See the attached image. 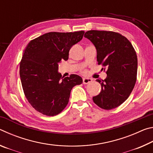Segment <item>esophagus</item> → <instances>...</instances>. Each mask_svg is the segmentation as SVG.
<instances>
[{"label":"esophagus","mask_w":153,"mask_h":153,"mask_svg":"<svg viewBox=\"0 0 153 153\" xmlns=\"http://www.w3.org/2000/svg\"><path fill=\"white\" fill-rule=\"evenodd\" d=\"M92 81V79L90 78H87V77H84V78H83V84H88V83H90Z\"/></svg>","instance_id":"34e87169"}]
</instances>
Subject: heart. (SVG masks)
I'll return each instance as SVG.
<instances>
[{
    "label": "heart",
    "instance_id": "heart-1",
    "mask_svg": "<svg viewBox=\"0 0 153 153\" xmlns=\"http://www.w3.org/2000/svg\"><path fill=\"white\" fill-rule=\"evenodd\" d=\"M84 72H85V71H84Z\"/></svg>",
    "mask_w": 153,
    "mask_h": 153
}]
</instances>
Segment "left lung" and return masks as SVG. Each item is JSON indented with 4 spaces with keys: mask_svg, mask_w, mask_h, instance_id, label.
Here are the masks:
<instances>
[{
    "mask_svg": "<svg viewBox=\"0 0 153 153\" xmlns=\"http://www.w3.org/2000/svg\"><path fill=\"white\" fill-rule=\"evenodd\" d=\"M84 37L94 45L98 64L104 67L107 75L104 80L97 79L102 89L92 98L93 101L105 110L117 107L128 99L135 86L138 69L136 51L125 36L117 32L90 30Z\"/></svg>",
    "mask_w": 153,
    "mask_h": 153,
    "instance_id": "8db88e82",
    "label": "left lung"
}]
</instances>
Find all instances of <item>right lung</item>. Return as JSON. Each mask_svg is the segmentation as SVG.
<instances>
[{
    "mask_svg": "<svg viewBox=\"0 0 153 153\" xmlns=\"http://www.w3.org/2000/svg\"><path fill=\"white\" fill-rule=\"evenodd\" d=\"M84 31L48 32L28 43L20 62L19 75L25 97L43 115H58L68 104L71 90L82 83L76 74L62 77L59 64L82 39Z\"/></svg>",
    "mask_w": 153,
    "mask_h": 153,
    "instance_id": "add662e5",
    "label": "right lung"
}]
</instances>
